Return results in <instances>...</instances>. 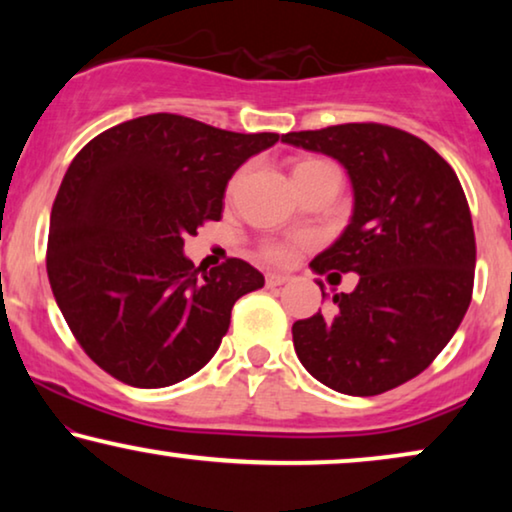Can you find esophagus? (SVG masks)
Listing matches in <instances>:
<instances>
[{
    "label": "esophagus",
    "instance_id": "34e87169",
    "mask_svg": "<svg viewBox=\"0 0 512 512\" xmlns=\"http://www.w3.org/2000/svg\"><path fill=\"white\" fill-rule=\"evenodd\" d=\"M286 282H289V277L279 275V272H268V275H265V284H268L270 289H275V286H282Z\"/></svg>",
    "mask_w": 512,
    "mask_h": 512
}]
</instances>
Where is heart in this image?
I'll return each mask as SVG.
<instances>
[{"label": "heart", "mask_w": 512, "mask_h": 512, "mask_svg": "<svg viewBox=\"0 0 512 512\" xmlns=\"http://www.w3.org/2000/svg\"><path fill=\"white\" fill-rule=\"evenodd\" d=\"M314 165H326V163H319V160H305V163L296 165V170H303V167H314ZM263 256L270 258V261H275V263H284L291 258V247L289 244H279V242L268 244V247L263 249Z\"/></svg>", "instance_id": "obj_1"}]
</instances>
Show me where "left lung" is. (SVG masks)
Wrapping results in <instances>:
<instances>
[{
    "mask_svg": "<svg viewBox=\"0 0 512 512\" xmlns=\"http://www.w3.org/2000/svg\"><path fill=\"white\" fill-rule=\"evenodd\" d=\"M282 142L347 170L352 219L310 268L359 275L331 310L293 324V347L326 387L384 394L431 366L471 305L475 235L464 188L424 139L391 125H331Z\"/></svg>",
    "mask_w": 512,
    "mask_h": 512,
    "instance_id": "obj_1",
    "label": "left lung"
}]
</instances>
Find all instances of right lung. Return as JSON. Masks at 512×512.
Segmentation results:
<instances>
[{
    "instance_id": "1",
    "label": "right lung",
    "mask_w": 512,
    "mask_h": 512,
    "mask_svg": "<svg viewBox=\"0 0 512 512\" xmlns=\"http://www.w3.org/2000/svg\"><path fill=\"white\" fill-rule=\"evenodd\" d=\"M277 139L149 114L76 153L51 209L46 270L74 338L111 377L160 389L198 373L235 300L265 284L242 258L195 268L184 240L221 219L230 177Z\"/></svg>"
}]
</instances>
